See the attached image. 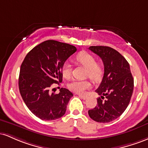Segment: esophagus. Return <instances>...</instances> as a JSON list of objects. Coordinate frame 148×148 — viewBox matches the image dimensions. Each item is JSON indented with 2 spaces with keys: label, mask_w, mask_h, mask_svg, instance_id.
Masks as SVG:
<instances>
[{
  "label": "esophagus",
  "mask_w": 148,
  "mask_h": 148,
  "mask_svg": "<svg viewBox=\"0 0 148 148\" xmlns=\"http://www.w3.org/2000/svg\"><path fill=\"white\" fill-rule=\"evenodd\" d=\"M79 97H81V99H84V100H86V99H88V96L82 95H79Z\"/></svg>",
  "instance_id": "esophagus-1"
}]
</instances>
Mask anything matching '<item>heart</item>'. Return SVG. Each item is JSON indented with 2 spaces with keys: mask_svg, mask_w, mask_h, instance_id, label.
<instances>
[{
  "mask_svg": "<svg viewBox=\"0 0 148 148\" xmlns=\"http://www.w3.org/2000/svg\"><path fill=\"white\" fill-rule=\"evenodd\" d=\"M76 62L78 64L84 66L86 68V76L94 81H99L103 75V67L101 63L97 62L95 58L91 54L86 52H81L75 58ZM62 75L65 79H70L72 76V67L69 63H64L61 69ZM91 84L87 80L78 81L74 80L69 84V88L72 92L82 94L85 90L89 89Z\"/></svg>",
  "mask_w": 148,
  "mask_h": 148,
  "instance_id": "heart-1",
  "label": "heart"
}]
</instances>
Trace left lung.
Wrapping results in <instances>:
<instances>
[{"label": "left lung", "instance_id": "obj_1", "mask_svg": "<svg viewBox=\"0 0 148 148\" xmlns=\"http://www.w3.org/2000/svg\"><path fill=\"white\" fill-rule=\"evenodd\" d=\"M89 49L101 58L104 74L95 90L101 97L97 99V106L88 111V115L97 123H109L120 117L128 106L134 90L133 76L130 64L116 50L103 46H92Z\"/></svg>", "mask_w": 148, "mask_h": 148}]
</instances>
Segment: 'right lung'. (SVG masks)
Wrapping results in <instances>:
<instances>
[{"label":"right lung","instance_id":"right-lung-1","mask_svg":"<svg viewBox=\"0 0 148 148\" xmlns=\"http://www.w3.org/2000/svg\"><path fill=\"white\" fill-rule=\"evenodd\" d=\"M76 51L73 45L47 40L25 57L20 68L18 88L25 105L37 118L56 120L65 113L73 94L63 88L58 94L51 93V87L53 84L62 82V66Z\"/></svg>","mask_w":148,"mask_h":148}]
</instances>
